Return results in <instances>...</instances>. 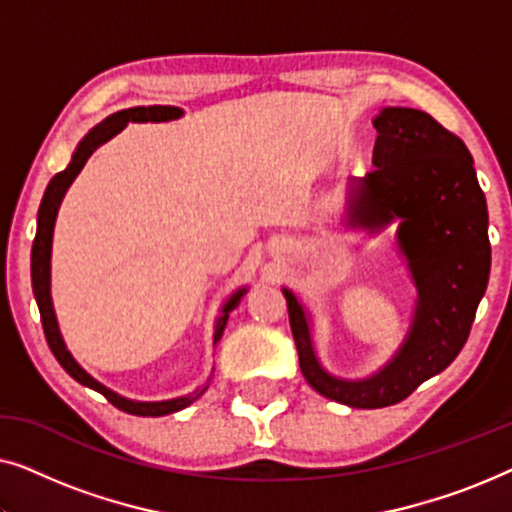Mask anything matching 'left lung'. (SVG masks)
<instances>
[{
	"instance_id": "1",
	"label": "left lung",
	"mask_w": 512,
	"mask_h": 512,
	"mask_svg": "<svg viewBox=\"0 0 512 512\" xmlns=\"http://www.w3.org/2000/svg\"><path fill=\"white\" fill-rule=\"evenodd\" d=\"M373 170L349 200V221L382 228L401 219L398 247L419 300L401 352L368 380L328 375L314 354L307 314L284 289L300 370L307 384L349 408H387L443 373L471 333L492 265L487 202L461 139L419 109L389 107L373 121Z\"/></svg>"
}]
</instances>
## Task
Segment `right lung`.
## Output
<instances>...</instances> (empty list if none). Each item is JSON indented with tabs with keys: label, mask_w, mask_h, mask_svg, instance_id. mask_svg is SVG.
<instances>
[{
	"label": "right lung",
	"mask_w": 512,
	"mask_h": 512,
	"mask_svg": "<svg viewBox=\"0 0 512 512\" xmlns=\"http://www.w3.org/2000/svg\"><path fill=\"white\" fill-rule=\"evenodd\" d=\"M181 109L177 107H132V109H123L116 111L104 118L100 125H95L93 130L88 132L86 137L81 139V144L76 146L72 163H69L65 170L55 174V177L48 181L44 198H41L39 205V216H37V235H34V244H32V289H34V298H37L39 305V314H41V326H44V335L48 347L62 368L67 370L69 375L74 377L76 382L86 384V387L100 391V394L107 398L111 405H116L118 410L130 412V415L137 417H163L170 415V412L184 410L186 405H191L195 398H198L202 391H193V394L181 396V398H172V401H158V403H139V401H128V398L114 394V391L104 387L97 380H93L86 370H83L79 363L72 359V354L67 352L65 342H62V335L58 331V321H55V312H53V303H51V242H53V226H55V216H58V207L62 198H65L67 188L72 181L76 179V174L81 172V167L86 165V160L93 156V151L97 146L107 142L114 135H118L125 125L130 121L144 123V121H172V118H179ZM244 296V289L230 296V300L223 305L221 317L216 319V328H214V345L221 340L223 328L228 324V312H233L237 305H240V298Z\"/></svg>",
	"instance_id": "add662e5"
}]
</instances>
